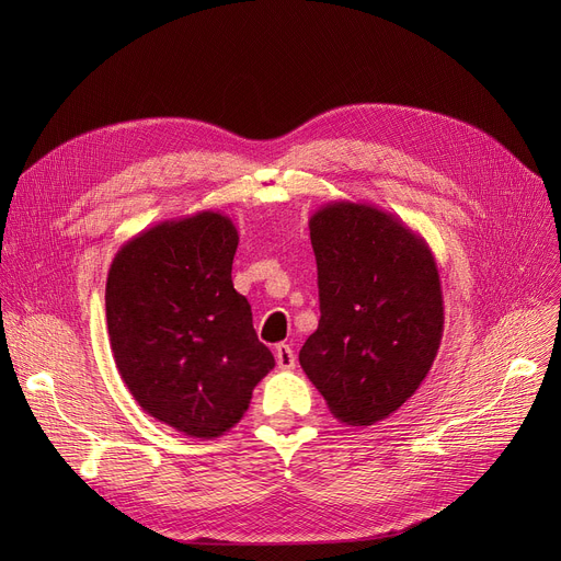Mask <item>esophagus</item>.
Here are the masks:
<instances>
[{"mask_svg": "<svg viewBox=\"0 0 561 561\" xmlns=\"http://www.w3.org/2000/svg\"><path fill=\"white\" fill-rule=\"evenodd\" d=\"M275 359H277V366L282 370H293V368H296V352H293V347L286 345V343H279L275 347Z\"/></svg>", "mask_w": 561, "mask_h": 561, "instance_id": "esophagus-1", "label": "esophagus"}]
</instances>
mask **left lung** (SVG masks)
I'll return each instance as SVG.
<instances>
[{"label":"left lung","instance_id":"1","mask_svg":"<svg viewBox=\"0 0 561 561\" xmlns=\"http://www.w3.org/2000/svg\"><path fill=\"white\" fill-rule=\"evenodd\" d=\"M318 265V330L300 366L334 419L385 421L419 391L444 336L436 261L400 218L330 202L309 220Z\"/></svg>","mask_w":561,"mask_h":561}]
</instances>
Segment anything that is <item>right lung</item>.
I'll return each instance as SVG.
<instances>
[{
    "instance_id": "1",
    "label": "right lung",
    "mask_w": 561,
    "mask_h": 561,
    "mask_svg": "<svg viewBox=\"0 0 561 561\" xmlns=\"http://www.w3.org/2000/svg\"><path fill=\"white\" fill-rule=\"evenodd\" d=\"M236 248L233 222L199 211L140 231L108 268L115 366L142 411L193 438L231 430L275 368L231 282Z\"/></svg>"
}]
</instances>
